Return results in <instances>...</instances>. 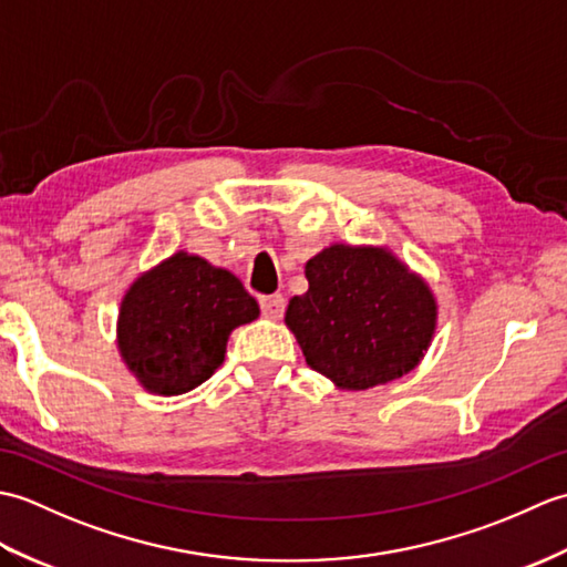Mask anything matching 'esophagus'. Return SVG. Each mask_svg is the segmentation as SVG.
<instances>
[{"label":"esophagus","mask_w":567,"mask_h":567,"mask_svg":"<svg viewBox=\"0 0 567 567\" xmlns=\"http://www.w3.org/2000/svg\"><path fill=\"white\" fill-rule=\"evenodd\" d=\"M260 309L268 319H280L285 315V297L282 295L260 297Z\"/></svg>","instance_id":"obj_1"}]
</instances>
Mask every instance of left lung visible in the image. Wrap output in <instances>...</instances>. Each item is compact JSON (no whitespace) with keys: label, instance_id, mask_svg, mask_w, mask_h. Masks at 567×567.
Returning a JSON list of instances; mask_svg holds the SVG:
<instances>
[{"label":"left lung","instance_id":"left-lung-1","mask_svg":"<svg viewBox=\"0 0 567 567\" xmlns=\"http://www.w3.org/2000/svg\"><path fill=\"white\" fill-rule=\"evenodd\" d=\"M309 290L285 323L307 365L341 390H368L419 365L436 331L429 285L388 248H323L305 268Z\"/></svg>","mask_w":567,"mask_h":567}]
</instances>
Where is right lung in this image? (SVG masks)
<instances>
[{"label":"right lung","mask_w":567,"mask_h":567,"mask_svg":"<svg viewBox=\"0 0 567 567\" xmlns=\"http://www.w3.org/2000/svg\"><path fill=\"white\" fill-rule=\"evenodd\" d=\"M260 309L236 275L179 250L143 272L122 299L116 343L153 394H185L224 363L236 327Z\"/></svg>","instance_id":"1"}]
</instances>
